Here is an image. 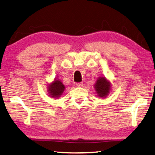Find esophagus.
I'll list each match as a JSON object with an SVG mask.
<instances>
[{"label":"esophagus","instance_id":"esophagus-1","mask_svg":"<svg viewBox=\"0 0 155 155\" xmlns=\"http://www.w3.org/2000/svg\"><path fill=\"white\" fill-rule=\"evenodd\" d=\"M83 83H76V85H77V87H81V86H83Z\"/></svg>","mask_w":155,"mask_h":155}]
</instances>
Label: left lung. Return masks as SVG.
Here are the masks:
<instances>
[{"instance_id":"8db88e82","label":"left lung","mask_w":155,"mask_h":155,"mask_svg":"<svg viewBox=\"0 0 155 155\" xmlns=\"http://www.w3.org/2000/svg\"><path fill=\"white\" fill-rule=\"evenodd\" d=\"M95 88L100 97H106L108 94L110 86L106 78L102 77L98 78L95 83Z\"/></svg>"}]
</instances>
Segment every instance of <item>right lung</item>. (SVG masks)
Listing matches in <instances>:
<instances>
[{
    "label": "right lung",
    "mask_w": 155,
    "mask_h": 155,
    "mask_svg": "<svg viewBox=\"0 0 155 155\" xmlns=\"http://www.w3.org/2000/svg\"><path fill=\"white\" fill-rule=\"evenodd\" d=\"M65 87L59 80H55L51 85H49V92L53 97H60L64 92Z\"/></svg>",
    "instance_id": "1"
}]
</instances>
